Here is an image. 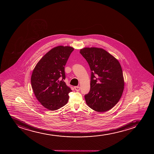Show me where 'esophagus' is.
Returning a JSON list of instances; mask_svg holds the SVG:
<instances>
[{"label":"esophagus","mask_w":154,"mask_h":154,"mask_svg":"<svg viewBox=\"0 0 154 154\" xmlns=\"http://www.w3.org/2000/svg\"><path fill=\"white\" fill-rule=\"evenodd\" d=\"M74 89L77 91H80V87L79 86H75L74 87Z\"/></svg>","instance_id":"esophagus-1"}]
</instances>
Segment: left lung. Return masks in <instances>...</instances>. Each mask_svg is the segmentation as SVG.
I'll list each match as a JSON object with an SVG mask.
<instances>
[{
  "mask_svg": "<svg viewBox=\"0 0 154 154\" xmlns=\"http://www.w3.org/2000/svg\"><path fill=\"white\" fill-rule=\"evenodd\" d=\"M80 52L91 71L90 91L85 95L86 104L96 112L108 111L118 102L124 90L120 64L102 48H84Z\"/></svg>",
  "mask_w": 154,
  "mask_h": 154,
  "instance_id": "obj_1",
  "label": "left lung"
}]
</instances>
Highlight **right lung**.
Masks as SVG:
<instances>
[{
	"label": "right lung",
	"mask_w": 154,
	"mask_h": 154,
	"mask_svg": "<svg viewBox=\"0 0 154 154\" xmlns=\"http://www.w3.org/2000/svg\"><path fill=\"white\" fill-rule=\"evenodd\" d=\"M74 50L69 46H60L50 50L37 63L31 82L38 101L45 108L55 110L65 105L70 88L64 82L65 66Z\"/></svg>",
	"instance_id": "add662e5"
}]
</instances>
